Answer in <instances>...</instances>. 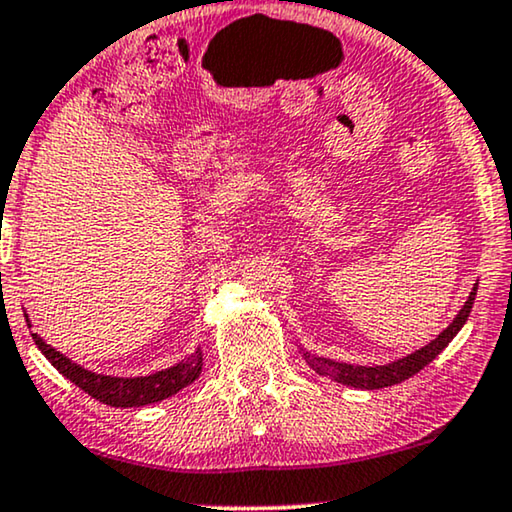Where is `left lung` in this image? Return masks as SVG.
I'll use <instances>...</instances> for the list:
<instances>
[{
	"mask_svg": "<svg viewBox=\"0 0 512 512\" xmlns=\"http://www.w3.org/2000/svg\"><path fill=\"white\" fill-rule=\"evenodd\" d=\"M475 295H478V283H475L473 292H470L466 304L461 306V311L456 313V318L449 323L445 330L440 332L438 337L433 339L431 344L421 346L419 351L410 353V356L395 360V363H388V365H374V367H367V365H349V363H337V360H330V358H320V356H313V353L304 351V360L309 363V367H313L318 374H323V377H330L335 379L337 384H344V386H353V388H365V391H377V388H386V386H393V384H400V381L414 377V374L424 370V367L431 363V360L442 353V349L452 342V339L459 335V330L463 325H466V320L470 316V309H473V302H475Z\"/></svg>",
	"mask_w": 512,
	"mask_h": 512,
	"instance_id": "1",
	"label": "left lung"
}]
</instances>
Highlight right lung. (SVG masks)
<instances>
[{"mask_svg":"<svg viewBox=\"0 0 512 512\" xmlns=\"http://www.w3.org/2000/svg\"><path fill=\"white\" fill-rule=\"evenodd\" d=\"M32 339L37 344V349L49 358V363L63 377L70 379L72 384H77L91 398L112 407H142L166 400L177 391H182L185 386L194 384V379L199 377L203 367V353L201 349H196L182 363L168 367V370L149 374V377H107V374L84 370L74 360L53 349L51 344H46L39 335H32Z\"/></svg>","mask_w":512,"mask_h":512,"instance_id":"add662e5","label":"right lung"}]
</instances>
